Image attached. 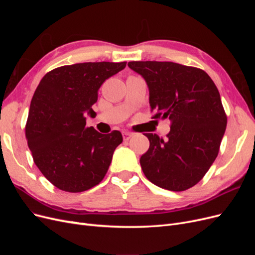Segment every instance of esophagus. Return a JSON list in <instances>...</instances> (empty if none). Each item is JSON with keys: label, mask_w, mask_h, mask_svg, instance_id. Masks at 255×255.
Instances as JSON below:
<instances>
[{"label": "esophagus", "mask_w": 255, "mask_h": 255, "mask_svg": "<svg viewBox=\"0 0 255 255\" xmlns=\"http://www.w3.org/2000/svg\"><path fill=\"white\" fill-rule=\"evenodd\" d=\"M122 136H123V140H128L129 138L133 136V134L129 133V132H127V130H126V132L122 133Z\"/></svg>", "instance_id": "34e87169"}]
</instances>
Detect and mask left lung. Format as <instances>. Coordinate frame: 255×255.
Segmentation results:
<instances>
[{"instance_id":"left-lung-1","label":"left lung","mask_w":255,"mask_h":255,"mask_svg":"<svg viewBox=\"0 0 255 255\" xmlns=\"http://www.w3.org/2000/svg\"><path fill=\"white\" fill-rule=\"evenodd\" d=\"M149 87L152 118L170 120L167 139L145 133L149 150L140 157L156 186L186 190L202 180L218 155L227 115L215 83L202 69L172 61H129Z\"/></svg>"}]
</instances>
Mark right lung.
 Segmentation results:
<instances>
[{
  "label": "right lung",
  "instance_id": "right-lung-1",
  "mask_svg": "<svg viewBox=\"0 0 255 255\" xmlns=\"http://www.w3.org/2000/svg\"><path fill=\"white\" fill-rule=\"evenodd\" d=\"M122 63H82L58 67L45 74L30 101L25 137L34 163L54 186L67 192L95 187L109 170L115 149L122 142L119 130L101 134L86 127L87 112L98 91Z\"/></svg>",
  "mask_w": 255,
  "mask_h": 255
}]
</instances>
